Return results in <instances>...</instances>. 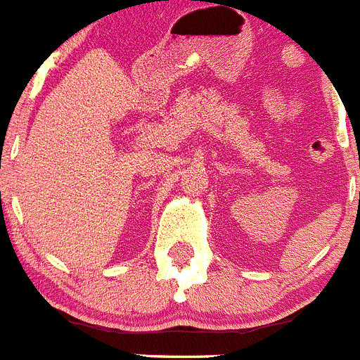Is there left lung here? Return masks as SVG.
Wrapping results in <instances>:
<instances>
[{
  "instance_id": "left-lung-1",
  "label": "left lung",
  "mask_w": 360,
  "mask_h": 360,
  "mask_svg": "<svg viewBox=\"0 0 360 360\" xmlns=\"http://www.w3.org/2000/svg\"><path fill=\"white\" fill-rule=\"evenodd\" d=\"M359 198H360V193H359Z\"/></svg>"
}]
</instances>
